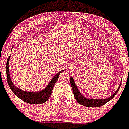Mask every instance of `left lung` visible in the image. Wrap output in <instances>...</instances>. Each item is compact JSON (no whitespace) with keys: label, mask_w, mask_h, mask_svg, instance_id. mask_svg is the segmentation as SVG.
<instances>
[{"label":"left lung","mask_w":129,"mask_h":129,"mask_svg":"<svg viewBox=\"0 0 129 129\" xmlns=\"http://www.w3.org/2000/svg\"><path fill=\"white\" fill-rule=\"evenodd\" d=\"M70 85H71L72 89L73 90V93H74V95L76 100L78 102L79 104L82 105L86 106V107H99L101 106H103V105L107 103L108 101H110V100L113 98L116 95V94L118 93V90H119L120 86H119L118 90L115 92L114 94H113L111 96L109 97L108 98L106 99H89L86 98L85 97L83 96L81 94L79 91L78 88H77V86L75 84V82L73 79L72 77H70ZM121 85V84H120Z\"/></svg>","instance_id":"obj_1"}]
</instances>
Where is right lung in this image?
<instances>
[{"instance_id": "obj_1", "label": "right lung", "mask_w": 129, "mask_h": 129, "mask_svg": "<svg viewBox=\"0 0 129 129\" xmlns=\"http://www.w3.org/2000/svg\"><path fill=\"white\" fill-rule=\"evenodd\" d=\"M10 56L7 59V80H8V83L9 86H10L11 90H12V92L14 93L15 95L17 97H18V98H19L20 99H21L24 102L31 103V104H41V103H45L46 101H48V100L51 94H52L53 86H54L57 79H59V74L64 70H61L59 73H57L52 78V79L49 83L48 85L46 86V87L44 89H43V90L37 92H27V91H24L19 88L16 87L13 84L12 81H11L10 75V71H9V61H10Z\"/></svg>"}]
</instances>
